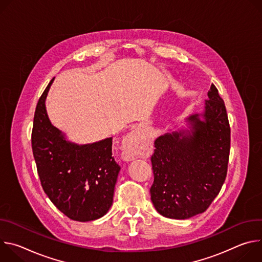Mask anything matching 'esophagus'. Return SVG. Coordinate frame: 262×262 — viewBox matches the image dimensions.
Returning a JSON list of instances; mask_svg holds the SVG:
<instances>
[{
	"instance_id": "obj_1",
	"label": "esophagus",
	"mask_w": 262,
	"mask_h": 262,
	"mask_svg": "<svg viewBox=\"0 0 262 262\" xmlns=\"http://www.w3.org/2000/svg\"><path fill=\"white\" fill-rule=\"evenodd\" d=\"M144 145L145 142L143 141L141 134L138 130H134L128 134L123 142V157L125 160H134L139 155Z\"/></svg>"
}]
</instances>
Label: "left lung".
<instances>
[{
  "label": "left lung",
  "instance_id": "left-lung-1",
  "mask_svg": "<svg viewBox=\"0 0 262 262\" xmlns=\"http://www.w3.org/2000/svg\"><path fill=\"white\" fill-rule=\"evenodd\" d=\"M202 113L185 118L188 128L170 130L155 142L151 201L162 215L184 220L204 212L225 181L230 126L214 85Z\"/></svg>",
  "mask_w": 262,
  "mask_h": 262
}]
</instances>
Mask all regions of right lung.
<instances>
[{
    "mask_svg": "<svg viewBox=\"0 0 262 262\" xmlns=\"http://www.w3.org/2000/svg\"><path fill=\"white\" fill-rule=\"evenodd\" d=\"M52 79L37 103L32 149L45 193L69 219L89 222L103 216L113 203L120 171L112 157L113 138L90 144L68 141L48 116L46 99Z\"/></svg>",
    "mask_w": 262,
    "mask_h": 262,
    "instance_id": "add662e5",
    "label": "right lung"
}]
</instances>
